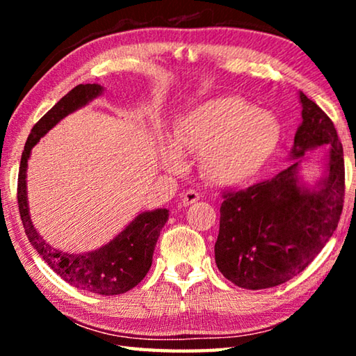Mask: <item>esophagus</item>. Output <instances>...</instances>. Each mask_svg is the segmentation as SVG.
I'll list each match as a JSON object with an SVG mask.
<instances>
[{
  "mask_svg": "<svg viewBox=\"0 0 356 356\" xmlns=\"http://www.w3.org/2000/svg\"><path fill=\"white\" fill-rule=\"evenodd\" d=\"M200 197H201V195L196 190H186V191L182 193V197H180V200H182V204L186 207V206H190V204H193V202L200 201Z\"/></svg>",
  "mask_w": 356,
  "mask_h": 356,
  "instance_id": "obj_1",
  "label": "esophagus"
}]
</instances>
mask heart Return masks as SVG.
<instances>
[{
  "mask_svg": "<svg viewBox=\"0 0 356 356\" xmlns=\"http://www.w3.org/2000/svg\"><path fill=\"white\" fill-rule=\"evenodd\" d=\"M280 124L237 95L210 99L193 108L174 129V143L161 150V163L171 172L184 170L183 152L201 155V172L209 182L237 186L250 182L273 155Z\"/></svg>",
  "mask_w": 356,
  "mask_h": 356,
  "instance_id": "1",
  "label": "heart"
}]
</instances>
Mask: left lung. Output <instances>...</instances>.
<instances>
[{
  "instance_id": "left-lung-1",
  "label": "left lung",
  "mask_w": 356,
  "mask_h": 356,
  "mask_svg": "<svg viewBox=\"0 0 356 356\" xmlns=\"http://www.w3.org/2000/svg\"><path fill=\"white\" fill-rule=\"evenodd\" d=\"M303 122L295 134L292 159L330 147L327 176L316 190L298 182V163L273 179L222 195L216 267L234 284L251 291L280 286L303 272L333 236L346 195L342 144L333 120L300 92Z\"/></svg>"
}]
</instances>
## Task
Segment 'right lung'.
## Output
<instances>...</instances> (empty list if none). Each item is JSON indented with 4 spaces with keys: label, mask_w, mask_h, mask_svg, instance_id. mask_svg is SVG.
I'll list each match as a JSON object with an SVG mask.
<instances>
[{
    "label": "right lung",
    "mask_w": 356,
    "mask_h": 356,
    "mask_svg": "<svg viewBox=\"0 0 356 356\" xmlns=\"http://www.w3.org/2000/svg\"><path fill=\"white\" fill-rule=\"evenodd\" d=\"M102 91L104 88L100 84H78L35 122L22 154L17 201H19L20 218L26 237L53 272L81 291L100 295H119L140 284L147 275L152 265L155 243L170 212L166 209L143 212L108 245L86 254H67L51 248L39 236L29 216L26 197V168L34 144H38L40 138L55 127L63 118L86 105L88 102L100 95Z\"/></svg>",
    "instance_id": "1"
}]
</instances>
